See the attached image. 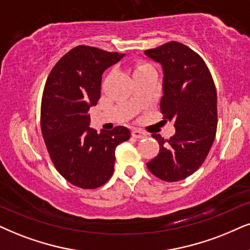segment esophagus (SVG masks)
Masks as SVG:
<instances>
[{
    "instance_id": "esophagus-1",
    "label": "esophagus",
    "mask_w": 250,
    "mask_h": 250,
    "mask_svg": "<svg viewBox=\"0 0 250 250\" xmlns=\"http://www.w3.org/2000/svg\"><path fill=\"white\" fill-rule=\"evenodd\" d=\"M131 136L132 137H135V138H145L146 137V134H145V132H143V131H141V130H138V129H134V130L131 131Z\"/></svg>"
}]
</instances>
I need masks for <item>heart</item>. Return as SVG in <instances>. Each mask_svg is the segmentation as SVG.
<instances>
[{"label": "heart", "mask_w": 250, "mask_h": 250, "mask_svg": "<svg viewBox=\"0 0 250 250\" xmlns=\"http://www.w3.org/2000/svg\"><path fill=\"white\" fill-rule=\"evenodd\" d=\"M143 67H146V64H141V65H138L137 69H140V68H143ZM137 69H136V70H137Z\"/></svg>", "instance_id": "heart-1"}]
</instances>
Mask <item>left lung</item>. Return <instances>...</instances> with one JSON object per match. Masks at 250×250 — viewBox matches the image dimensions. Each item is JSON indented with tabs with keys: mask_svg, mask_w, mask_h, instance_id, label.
<instances>
[{
	"mask_svg": "<svg viewBox=\"0 0 250 250\" xmlns=\"http://www.w3.org/2000/svg\"><path fill=\"white\" fill-rule=\"evenodd\" d=\"M144 53L163 65L160 112L175 127L169 140L152 134L159 153L146 166L163 181H180L200 168L212 146L218 123L216 85L204 60L181 42L169 41Z\"/></svg>",
	"mask_w": 250,
	"mask_h": 250,
	"instance_id": "obj_1",
	"label": "left lung"
}]
</instances>
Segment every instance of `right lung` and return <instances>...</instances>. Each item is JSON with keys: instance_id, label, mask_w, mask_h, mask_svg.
<instances>
[{"instance_id": "add662e5", "label": "right lung", "mask_w": 250, "mask_h": 250, "mask_svg": "<svg viewBox=\"0 0 250 250\" xmlns=\"http://www.w3.org/2000/svg\"><path fill=\"white\" fill-rule=\"evenodd\" d=\"M123 56L80 45L63 55L47 77L41 132L56 170L78 188L105 185L114 172L116 146L130 138L122 125L100 134L88 128V109L100 98L103 72Z\"/></svg>"}]
</instances>
